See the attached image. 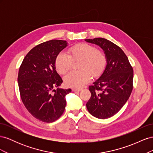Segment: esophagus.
<instances>
[{
	"label": "esophagus",
	"mask_w": 153,
	"mask_h": 153,
	"mask_svg": "<svg viewBox=\"0 0 153 153\" xmlns=\"http://www.w3.org/2000/svg\"><path fill=\"white\" fill-rule=\"evenodd\" d=\"M82 90L81 88H73L72 91H80Z\"/></svg>",
	"instance_id": "1"
}]
</instances>
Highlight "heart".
Listing matches in <instances>:
<instances>
[{"label": "heart", "mask_w": 153, "mask_h": 153, "mask_svg": "<svg viewBox=\"0 0 153 153\" xmlns=\"http://www.w3.org/2000/svg\"><path fill=\"white\" fill-rule=\"evenodd\" d=\"M80 60L78 71H71L64 78L67 86L79 88L88 84L92 76L97 77L106 67V57L102 51L88 43H79L69 50V54L64 52L59 53L55 59V68L60 74H65L73 64V61Z\"/></svg>", "instance_id": "b5f03b06"}]
</instances>
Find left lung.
<instances>
[{
	"mask_svg": "<svg viewBox=\"0 0 153 153\" xmlns=\"http://www.w3.org/2000/svg\"><path fill=\"white\" fill-rule=\"evenodd\" d=\"M85 41L100 46L107 61L102 75L89 87L91 96L86 106L94 117L107 119L116 114L130 96L133 69L123 50L110 41L102 38Z\"/></svg>",
	"mask_w": 153,
	"mask_h": 153,
	"instance_id": "obj_1",
	"label": "left lung"
}]
</instances>
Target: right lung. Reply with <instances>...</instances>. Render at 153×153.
I'll return each instance as SVG.
<instances>
[{
  "label": "right lung",
  "instance_id": "obj_1",
  "mask_svg": "<svg viewBox=\"0 0 153 153\" xmlns=\"http://www.w3.org/2000/svg\"><path fill=\"white\" fill-rule=\"evenodd\" d=\"M67 43L52 39L36 46L26 55L18 71L23 103L32 116L45 123H52L61 116L66 105L65 96L71 91L53 89L62 83L55 70V59Z\"/></svg>",
  "mask_w": 153,
  "mask_h": 153
}]
</instances>
